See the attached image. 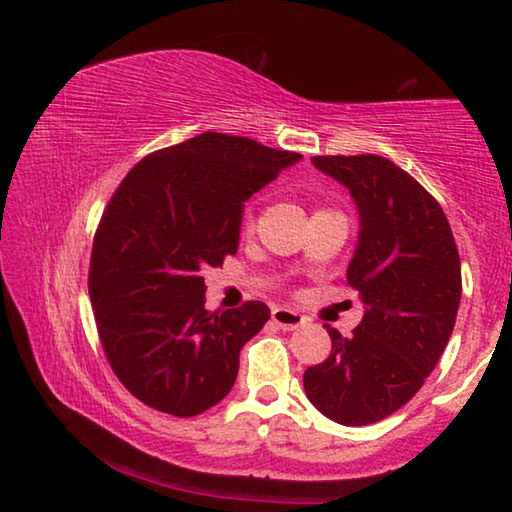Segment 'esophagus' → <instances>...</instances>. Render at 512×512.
Here are the masks:
<instances>
[{
  "label": "esophagus",
  "instance_id": "1",
  "mask_svg": "<svg viewBox=\"0 0 512 512\" xmlns=\"http://www.w3.org/2000/svg\"><path fill=\"white\" fill-rule=\"evenodd\" d=\"M273 323H275L277 327L289 329V332H291V329H298V327L305 325V316L298 314L296 309L277 307V309H273Z\"/></svg>",
  "mask_w": 512,
  "mask_h": 512
}]
</instances>
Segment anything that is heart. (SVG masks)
<instances>
[{
    "instance_id": "b5f03b06",
    "label": "heart",
    "mask_w": 512,
    "mask_h": 512,
    "mask_svg": "<svg viewBox=\"0 0 512 512\" xmlns=\"http://www.w3.org/2000/svg\"><path fill=\"white\" fill-rule=\"evenodd\" d=\"M250 223H253V216H250L248 212L244 214V228H250Z\"/></svg>"
}]
</instances>
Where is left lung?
Instances as JSON below:
<instances>
[{
  "instance_id": "obj_1",
  "label": "left lung",
  "mask_w": 512,
  "mask_h": 512,
  "mask_svg": "<svg viewBox=\"0 0 512 512\" xmlns=\"http://www.w3.org/2000/svg\"><path fill=\"white\" fill-rule=\"evenodd\" d=\"M311 162L357 205L348 284L366 311L350 339L325 325L332 354L305 370V393L325 418L363 427L409 402L436 368L461 302V259L443 207L395 162L372 153Z\"/></svg>"
}]
</instances>
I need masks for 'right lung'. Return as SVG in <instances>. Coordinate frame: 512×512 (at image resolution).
<instances>
[{
    "label": "right lung",
    "mask_w": 512,
    "mask_h": 512,
    "mask_svg": "<svg viewBox=\"0 0 512 512\" xmlns=\"http://www.w3.org/2000/svg\"><path fill=\"white\" fill-rule=\"evenodd\" d=\"M300 160L201 133L146 155L121 180L94 237L88 289L103 352L146 406L192 418L235 386L239 352L271 309L250 300L207 311L203 271L237 253L248 198Z\"/></svg>",
    "instance_id": "1"
}]
</instances>
